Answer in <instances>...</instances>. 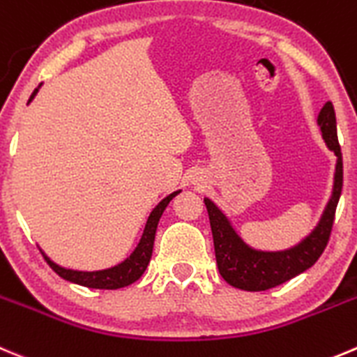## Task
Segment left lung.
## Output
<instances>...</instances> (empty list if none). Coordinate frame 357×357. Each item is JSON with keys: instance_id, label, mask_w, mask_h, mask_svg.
Segmentation results:
<instances>
[{"instance_id": "obj_1", "label": "left lung", "mask_w": 357, "mask_h": 357, "mask_svg": "<svg viewBox=\"0 0 357 357\" xmlns=\"http://www.w3.org/2000/svg\"><path fill=\"white\" fill-rule=\"evenodd\" d=\"M317 123H319L328 148L337 155L333 195L316 230L309 237L303 238L298 245L275 252L256 251L242 242V238L230 227L225 214L209 199H204L207 214H209L218 268H220L221 278L234 288L244 289V291H265V289L275 288L310 268L328 245L331 228H333L335 211H337L342 193V183H344V164H342V150L337 137V119H335V109L330 101L319 112Z\"/></svg>"}]
</instances>
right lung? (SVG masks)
Segmentation results:
<instances>
[{"label": "right lung", "mask_w": 357, "mask_h": 357, "mask_svg": "<svg viewBox=\"0 0 357 357\" xmlns=\"http://www.w3.org/2000/svg\"><path fill=\"white\" fill-rule=\"evenodd\" d=\"M38 89H34V92L31 94L29 102L33 101V98L36 96ZM179 192L171 193V195L165 197L153 211H151L150 218L146 221V227H144V234L141 237L139 244L134 249L132 255L126 259V261L119 263L116 266L112 268H106V271H98V272H79V271H71V268H64V266L55 265L52 259H48L43 255V258L47 259V263L50 265L52 271L55 274L61 275L66 281L76 282L79 286H85V288H96V289H119L123 286H129L132 282H136L141 275L146 271L148 263H150L151 252H153V242H155V234H157V225L160 220L162 213L165 211L167 204L178 195Z\"/></svg>", "instance_id": "add662e5"}]
</instances>
